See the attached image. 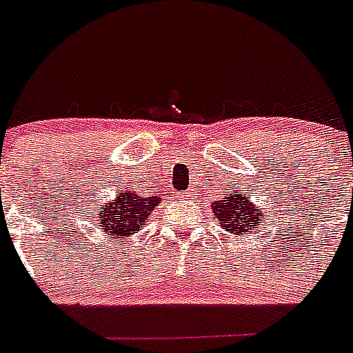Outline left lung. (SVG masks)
<instances>
[{
  "label": "left lung",
  "mask_w": 353,
  "mask_h": 353,
  "mask_svg": "<svg viewBox=\"0 0 353 353\" xmlns=\"http://www.w3.org/2000/svg\"><path fill=\"white\" fill-rule=\"evenodd\" d=\"M224 195L226 197L213 206L215 217L221 221L224 230H228L233 235H242V233L250 232L253 226H259L262 213H256L254 208H251L248 195H242L241 192Z\"/></svg>",
  "instance_id": "1"
}]
</instances>
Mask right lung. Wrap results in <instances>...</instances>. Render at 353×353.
I'll return each instance as SVG.
<instances>
[{
    "mask_svg": "<svg viewBox=\"0 0 353 353\" xmlns=\"http://www.w3.org/2000/svg\"><path fill=\"white\" fill-rule=\"evenodd\" d=\"M161 203L158 195L143 197L134 190L120 192L112 203L105 204L102 213H99V224L103 233H108L111 239L123 241L125 236L136 233L145 226V221L149 219L158 204Z\"/></svg>",
    "mask_w": 353,
    "mask_h": 353,
    "instance_id": "obj_1",
    "label": "right lung"
}]
</instances>
